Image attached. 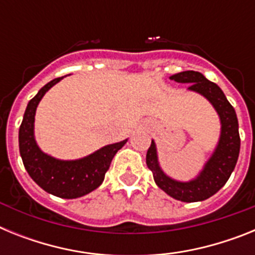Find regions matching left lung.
<instances>
[{
  "instance_id": "left-lung-1",
  "label": "left lung",
  "mask_w": 255,
  "mask_h": 255,
  "mask_svg": "<svg viewBox=\"0 0 255 255\" xmlns=\"http://www.w3.org/2000/svg\"><path fill=\"white\" fill-rule=\"evenodd\" d=\"M171 80L190 84L188 91L199 93L211 102L221 121V134L215 152L212 153L195 179L190 181H177L162 171L157 157V148L152 140L147 152V166L153 172V179L159 189L173 199L191 203L202 202L216 194L231 176L240 152L239 123L234 107L230 105L224 92L215 83L209 82L198 71H182L170 76Z\"/></svg>"
}]
</instances>
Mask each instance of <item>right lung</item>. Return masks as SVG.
Listing matches in <instances>:
<instances>
[{
	"label": "right lung",
	"instance_id": "add662e5",
	"mask_svg": "<svg viewBox=\"0 0 255 255\" xmlns=\"http://www.w3.org/2000/svg\"><path fill=\"white\" fill-rule=\"evenodd\" d=\"M62 78L47 83L29 101L22 123L19 129V149L24 167L29 176L44 191L65 199H75L97 189L105 180L112 158L126 144L128 139L119 143L108 144L92 154L73 161L57 159L38 147L34 136L35 111L40 100Z\"/></svg>",
	"mask_w": 255,
	"mask_h": 255
}]
</instances>
